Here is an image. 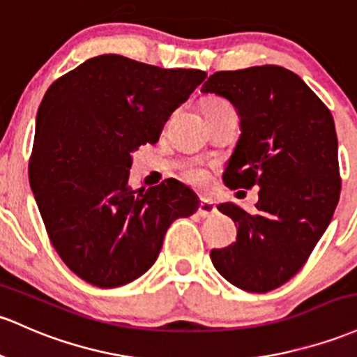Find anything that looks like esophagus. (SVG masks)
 <instances>
[{
    "label": "esophagus",
    "instance_id": "1",
    "mask_svg": "<svg viewBox=\"0 0 357 357\" xmlns=\"http://www.w3.org/2000/svg\"><path fill=\"white\" fill-rule=\"evenodd\" d=\"M215 211H217V206H215V203L208 198H203L202 203H199V208H198L199 217L206 218V217H210V215H213Z\"/></svg>",
    "mask_w": 357,
    "mask_h": 357
}]
</instances>
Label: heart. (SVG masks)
<instances>
[{
  "label": "heart",
  "instance_id": "heart-1",
  "mask_svg": "<svg viewBox=\"0 0 357 357\" xmlns=\"http://www.w3.org/2000/svg\"><path fill=\"white\" fill-rule=\"evenodd\" d=\"M225 107H229V105H227V103H215V105H211L210 109L225 108ZM185 176H186L188 181L193 183V185H205L206 178H208V172H206L205 169H203V167H199V166H190L186 169Z\"/></svg>",
  "mask_w": 357,
  "mask_h": 357
}]
</instances>
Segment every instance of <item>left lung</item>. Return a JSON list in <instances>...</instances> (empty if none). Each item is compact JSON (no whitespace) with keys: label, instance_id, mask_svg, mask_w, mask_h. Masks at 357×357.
<instances>
[{"label":"left lung","instance_id":"1","mask_svg":"<svg viewBox=\"0 0 357 357\" xmlns=\"http://www.w3.org/2000/svg\"><path fill=\"white\" fill-rule=\"evenodd\" d=\"M202 93L229 100L241 119L225 185L259 186L256 213L236 203L217 206L236 223L237 241L211 250V262L234 287L271 291L307 262L339 203L334 119L300 76L280 66L220 70Z\"/></svg>","mask_w":357,"mask_h":357}]
</instances>
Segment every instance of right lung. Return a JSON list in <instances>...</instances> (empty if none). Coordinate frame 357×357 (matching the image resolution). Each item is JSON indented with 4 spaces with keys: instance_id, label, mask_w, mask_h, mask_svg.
I'll use <instances>...</instances> for the list:
<instances>
[{
    "instance_id": "add662e5",
    "label": "right lung",
    "mask_w": 357,
    "mask_h": 357,
    "mask_svg": "<svg viewBox=\"0 0 357 357\" xmlns=\"http://www.w3.org/2000/svg\"><path fill=\"white\" fill-rule=\"evenodd\" d=\"M199 69H160L116 54L83 62L47 89L35 120L29 178L47 234L86 283L116 288L158 259L193 190L128 185L132 154L159 140L164 121L205 81Z\"/></svg>"
}]
</instances>
